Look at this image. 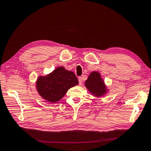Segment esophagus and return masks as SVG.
Wrapping results in <instances>:
<instances>
[{
	"label": "esophagus",
	"instance_id": "34e87169",
	"mask_svg": "<svg viewBox=\"0 0 151 151\" xmlns=\"http://www.w3.org/2000/svg\"><path fill=\"white\" fill-rule=\"evenodd\" d=\"M78 80H79V83L81 85L82 83H83V78H82V77H79L78 78Z\"/></svg>",
	"mask_w": 151,
	"mask_h": 151
}]
</instances>
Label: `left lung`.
<instances>
[{"mask_svg": "<svg viewBox=\"0 0 151 151\" xmlns=\"http://www.w3.org/2000/svg\"><path fill=\"white\" fill-rule=\"evenodd\" d=\"M85 86L91 94L98 98L106 94L108 90L101 74L97 71L91 72L88 79L85 81Z\"/></svg>", "mask_w": 151, "mask_h": 151, "instance_id": "obj_1", "label": "left lung"}]
</instances>
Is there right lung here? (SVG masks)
I'll use <instances>...</instances> for the list:
<instances>
[{
	"instance_id": "right-lung-1",
	"label": "right lung",
	"mask_w": 151,
	"mask_h": 151,
	"mask_svg": "<svg viewBox=\"0 0 151 151\" xmlns=\"http://www.w3.org/2000/svg\"><path fill=\"white\" fill-rule=\"evenodd\" d=\"M36 84L41 97L48 102L57 103L64 96L68 89L78 84L79 81L74 72L62 66L47 76H39Z\"/></svg>"
}]
</instances>
